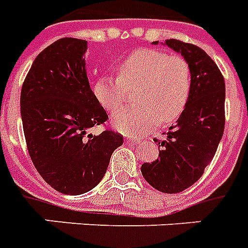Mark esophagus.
I'll return each instance as SVG.
<instances>
[{"instance_id":"34e87169","label":"esophagus","mask_w":248,"mask_h":248,"mask_svg":"<svg viewBox=\"0 0 248 248\" xmlns=\"http://www.w3.org/2000/svg\"><path fill=\"white\" fill-rule=\"evenodd\" d=\"M136 143H138V141L134 139H126V144H127V145H134V144Z\"/></svg>"}]
</instances>
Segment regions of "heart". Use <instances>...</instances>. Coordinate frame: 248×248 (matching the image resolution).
I'll return each mask as SVG.
<instances>
[{
    "instance_id": "b5f03b06",
    "label": "heart",
    "mask_w": 248,
    "mask_h": 248,
    "mask_svg": "<svg viewBox=\"0 0 248 248\" xmlns=\"http://www.w3.org/2000/svg\"><path fill=\"white\" fill-rule=\"evenodd\" d=\"M117 75V78H97L93 93L105 110L114 112L124 101L126 90L136 87V105L121 109L112 117L113 126L126 135H144L159 121L173 122L188 104L192 68L183 56L140 48L118 64Z\"/></svg>"
}]
</instances>
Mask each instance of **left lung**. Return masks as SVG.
Masks as SVG:
<instances>
[{
  "instance_id": "obj_1",
  "label": "left lung",
  "mask_w": 248,
  "mask_h": 248,
  "mask_svg": "<svg viewBox=\"0 0 248 248\" xmlns=\"http://www.w3.org/2000/svg\"><path fill=\"white\" fill-rule=\"evenodd\" d=\"M158 44V42H155ZM192 68L188 104L159 144V158L141 166L144 179L162 193L175 194L192 186L212 161L225 127V82L216 63L193 44L167 40Z\"/></svg>"
}]
</instances>
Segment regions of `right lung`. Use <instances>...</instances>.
Returning a JSON list of instances; mask_svg holds the SVG:
<instances>
[{
  "instance_id": "obj_1",
  "label": "right lung",
  "mask_w": 248,
  "mask_h": 248,
  "mask_svg": "<svg viewBox=\"0 0 248 248\" xmlns=\"http://www.w3.org/2000/svg\"><path fill=\"white\" fill-rule=\"evenodd\" d=\"M87 41L64 37L40 52L20 93L25 143L33 165L58 192L78 196L104 177L124 136L89 130L108 120L86 75Z\"/></svg>"
}]
</instances>
